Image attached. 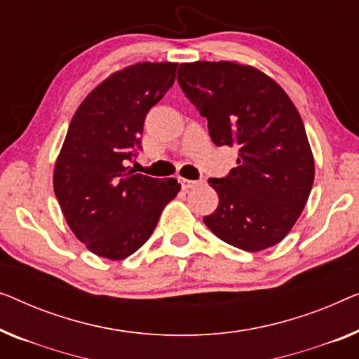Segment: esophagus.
<instances>
[{
  "label": "esophagus",
  "mask_w": 359,
  "mask_h": 359,
  "mask_svg": "<svg viewBox=\"0 0 359 359\" xmlns=\"http://www.w3.org/2000/svg\"><path fill=\"white\" fill-rule=\"evenodd\" d=\"M180 183H181V188H183L184 191H188V189H191V188H194V186H197L199 184V181H192V180H180Z\"/></svg>",
  "instance_id": "34e87169"
}]
</instances>
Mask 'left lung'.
Masks as SVG:
<instances>
[{
	"mask_svg": "<svg viewBox=\"0 0 359 359\" xmlns=\"http://www.w3.org/2000/svg\"><path fill=\"white\" fill-rule=\"evenodd\" d=\"M178 84L207 118L212 142L238 147L236 167L209 180L218 207L204 223L243 251L275 246L298 220L314 183L313 152L293 102L264 72L230 61L180 65Z\"/></svg>",
	"mask_w": 359,
	"mask_h": 359,
	"instance_id": "8db88e82",
	"label": "left lung"
}]
</instances>
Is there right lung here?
Returning a JSON list of instances; mask_svg holds the SVG:
<instances>
[{
  "instance_id": "obj_1",
  "label": "right lung",
  "mask_w": 359,
  "mask_h": 359,
  "mask_svg": "<svg viewBox=\"0 0 359 359\" xmlns=\"http://www.w3.org/2000/svg\"><path fill=\"white\" fill-rule=\"evenodd\" d=\"M176 66L137 63L115 72L71 119L53 188L72 233L97 256L121 261L136 252L181 189L175 178L126 167L141 150L149 110L173 86Z\"/></svg>"
}]
</instances>
